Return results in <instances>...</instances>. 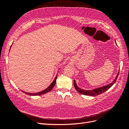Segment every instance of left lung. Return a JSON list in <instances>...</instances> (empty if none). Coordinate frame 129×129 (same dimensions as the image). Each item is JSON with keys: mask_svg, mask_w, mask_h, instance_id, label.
Here are the masks:
<instances>
[{"mask_svg": "<svg viewBox=\"0 0 129 129\" xmlns=\"http://www.w3.org/2000/svg\"><path fill=\"white\" fill-rule=\"evenodd\" d=\"M118 75H119V72L118 73V74L116 77V78L115 79V80H114L111 83H110V84H108V85H106V86H104L97 88V89H95L91 90H85L81 89L80 88L77 86L76 83V81L75 80H74V86L75 87L76 91L77 92H78L79 93H80L81 94H83L86 95H90V96H95V95H98L99 94H101L103 92H104L106 91V90L109 89L116 82L117 79L118 78Z\"/></svg>", "mask_w": 129, "mask_h": 129, "instance_id": "8db88e82", "label": "left lung"}]
</instances>
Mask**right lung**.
I'll return each instance as SVG.
<instances>
[{"mask_svg":"<svg viewBox=\"0 0 129 129\" xmlns=\"http://www.w3.org/2000/svg\"><path fill=\"white\" fill-rule=\"evenodd\" d=\"M57 75L56 76V77H55L54 79L53 80V82L51 84V85L48 87H47L46 89H45L44 90L41 91V92H37L36 93H28V92H24V91H23L24 93H25V94H28V95H42V94H45L46 93H47L48 92L50 91L51 90H52L53 89V87H54V85L56 84V79H57Z\"/></svg>","mask_w":129,"mask_h":129,"instance_id":"add662e5","label":"right lung"}]
</instances>
